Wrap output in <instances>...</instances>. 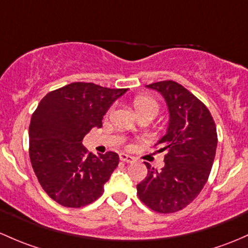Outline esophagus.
Masks as SVG:
<instances>
[{"label": "esophagus", "instance_id": "obj_1", "mask_svg": "<svg viewBox=\"0 0 248 248\" xmlns=\"http://www.w3.org/2000/svg\"><path fill=\"white\" fill-rule=\"evenodd\" d=\"M120 160L126 161V163H134L135 158L129 155H126V153H120Z\"/></svg>", "mask_w": 248, "mask_h": 248}]
</instances>
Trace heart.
Here are the masks:
<instances>
[{
    "label": "heart",
    "instance_id": "obj_1",
    "mask_svg": "<svg viewBox=\"0 0 248 248\" xmlns=\"http://www.w3.org/2000/svg\"><path fill=\"white\" fill-rule=\"evenodd\" d=\"M134 108L138 114L142 113H152L157 115L159 110V103L157 102L155 97L150 95H139L134 98ZM113 107L110 108V110ZM109 110V111H110Z\"/></svg>",
    "mask_w": 248,
    "mask_h": 248
}]
</instances>
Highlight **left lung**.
I'll return each instance as SVG.
<instances>
[{"instance_id":"left-lung-1","label":"left lung","mask_w":248,"mask_h":248,"mask_svg":"<svg viewBox=\"0 0 248 248\" xmlns=\"http://www.w3.org/2000/svg\"><path fill=\"white\" fill-rule=\"evenodd\" d=\"M168 104L169 126L155 146L165 152L160 171L148 163L147 177L137 186L138 196L155 212L176 213L197 197L207 183L217 146L212 114L199 98L173 80L146 85Z\"/></svg>"}]
</instances>
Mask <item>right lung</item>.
Masks as SVG:
<instances>
[{
	"label": "right lung",
	"mask_w": 248,
	"mask_h": 248,
	"mask_svg": "<svg viewBox=\"0 0 248 248\" xmlns=\"http://www.w3.org/2000/svg\"><path fill=\"white\" fill-rule=\"evenodd\" d=\"M128 89L76 82L48 93L30 124V158L46 194L64 207L79 208L102 195L119 164L115 152L88 153L83 138Z\"/></svg>",
	"instance_id": "add662e5"
}]
</instances>
